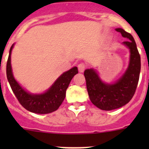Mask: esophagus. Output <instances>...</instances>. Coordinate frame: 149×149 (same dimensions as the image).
Masks as SVG:
<instances>
[{
	"mask_svg": "<svg viewBox=\"0 0 149 149\" xmlns=\"http://www.w3.org/2000/svg\"><path fill=\"white\" fill-rule=\"evenodd\" d=\"M77 67H78L79 72H83L84 70H85V69H86V64H85V63H80V64H79L78 66H77Z\"/></svg>",
	"mask_w": 149,
	"mask_h": 149,
	"instance_id": "34e87169",
	"label": "esophagus"
}]
</instances>
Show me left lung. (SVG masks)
Instances as JSON below:
<instances>
[{"instance_id": "8db88e82", "label": "left lung", "mask_w": 149, "mask_h": 149, "mask_svg": "<svg viewBox=\"0 0 149 149\" xmlns=\"http://www.w3.org/2000/svg\"><path fill=\"white\" fill-rule=\"evenodd\" d=\"M116 30L127 38L123 45L127 46L131 53L129 65L125 74L116 82L109 84L101 81L93 68L84 72L89 99L95 106L103 110L118 109L131 101L136 92L141 68L140 55L134 37L122 28Z\"/></svg>"}]
</instances>
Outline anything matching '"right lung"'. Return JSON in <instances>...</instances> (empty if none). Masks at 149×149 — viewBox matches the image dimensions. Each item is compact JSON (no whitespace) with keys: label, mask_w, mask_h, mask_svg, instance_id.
Listing matches in <instances>:
<instances>
[{"label":"right lung","mask_w":149,"mask_h":149,"mask_svg":"<svg viewBox=\"0 0 149 149\" xmlns=\"http://www.w3.org/2000/svg\"><path fill=\"white\" fill-rule=\"evenodd\" d=\"M11 46L6 63V77L11 89L19 103L28 111L34 113L47 114L55 111L60 107L65 98V92L72 77L78 73L77 67L62 74L48 91L42 94H30L25 91L15 81L11 66Z\"/></svg>","instance_id":"right-lung-1"}]
</instances>
